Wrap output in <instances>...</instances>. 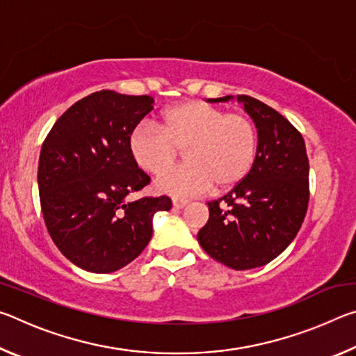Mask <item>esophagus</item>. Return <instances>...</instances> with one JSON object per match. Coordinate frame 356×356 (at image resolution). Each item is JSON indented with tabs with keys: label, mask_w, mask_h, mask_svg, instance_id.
Listing matches in <instances>:
<instances>
[{
	"label": "esophagus",
	"mask_w": 356,
	"mask_h": 356,
	"mask_svg": "<svg viewBox=\"0 0 356 356\" xmlns=\"http://www.w3.org/2000/svg\"><path fill=\"white\" fill-rule=\"evenodd\" d=\"M186 204H188V200H182V197H172V206L176 209H184Z\"/></svg>",
	"instance_id": "1"
}]
</instances>
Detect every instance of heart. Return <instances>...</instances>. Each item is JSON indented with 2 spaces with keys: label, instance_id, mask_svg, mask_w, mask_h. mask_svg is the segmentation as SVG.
<instances>
[{
  "label": "heart",
  "instance_id": "b5f03b06",
  "mask_svg": "<svg viewBox=\"0 0 356 356\" xmlns=\"http://www.w3.org/2000/svg\"><path fill=\"white\" fill-rule=\"evenodd\" d=\"M135 163L152 176L177 163L187 165L165 175L156 188L174 196L201 195L210 188L226 191L238 185L254 165L257 131L243 113H226L206 102H184L160 114L159 129L140 125L129 138Z\"/></svg>",
  "mask_w": 356,
  "mask_h": 356
}]
</instances>
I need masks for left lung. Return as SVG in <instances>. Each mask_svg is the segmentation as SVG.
Instances as JSON below:
<instances>
[{
  "label": "left lung",
  "mask_w": 356,
  "mask_h": 356,
  "mask_svg": "<svg viewBox=\"0 0 356 356\" xmlns=\"http://www.w3.org/2000/svg\"><path fill=\"white\" fill-rule=\"evenodd\" d=\"M237 100L257 129L254 165L231 191L207 202L209 221L197 242L215 261L250 270L273 261L300 231L309 202V161L303 136L282 114L250 95Z\"/></svg>",
  "instance_id": "1"
}]
</instances>
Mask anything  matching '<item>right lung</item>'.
<instances>
[{
    "label": "right lung",
    "mask_w": 356,
    "mask_h": 356,
    "mask_svg": "<svg viewBox=\"0 0 356 356\" xmlns=\"http://www.w3.org/2000/svg\"><path fill=\"white\" fill-rule=\"evenodd\" d=\"M149 95L99 91L78 100L48 131L40 149V209L58 250L76 267L111 273L141 254L152 218L168 196H144L150 177L131 159L129 138L154 110Z\"/></svg>",
    "instance_id": "right-lung-1"
}]
</instances>
